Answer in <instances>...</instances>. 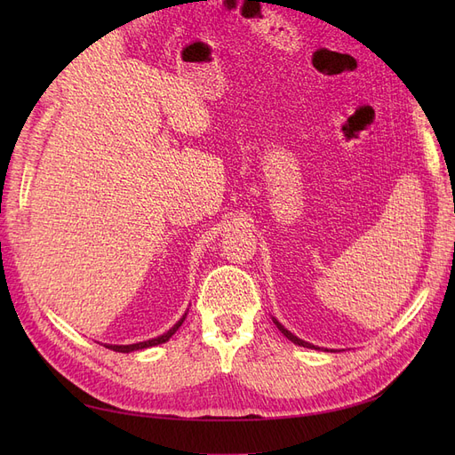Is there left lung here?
Masks as SVG:
<instances>
[{"label": "left lung", "instance_id": "left-lung-1", "mask_svg": "<svg viewBox=\"0 0 455 455\" xmlns=\"http://www.w3.org/2000/svg\"><path fill=\"white\" fill-rule=\"evenodd\" d=\"M273 323H275V326H277L279 330H281V332L288 338V339H291V341H294L296 343V346H301V347H309V349H316L315 346H311V343H307V341H304V339H299L298 336H294L292 332H291V330H286L277 319H273Z\"/></svg>", "mask_w": 455, "mask_h": 455}]
</instances>
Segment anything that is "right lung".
Listing matches in <instances>:
<instances>
[{
  "label": "right lung",
  "instance_id": "right-lung-1",
  "mask_svg": "<svg viewBox=\"0 0 455 455\" xmlns=\"http://www.w3.org/2000/svg\"><path fill=\"white\" fill-rule=\"evenodd\" d=\"M186 315L188 313H184V316L180 321H178L169 332H164L163 336H157V338H151V339H148V341H139V343H131V346H106L108 349H112V351H117V353H131V351H140V349H146V347H154V346H159V343H164V341H169L171 338H172V334L176 332L178 328L182 326V323H184V319H186Z\"/></svg>",
  "mask_w": 455,
  "mask_h": 455
}]
</instances>
